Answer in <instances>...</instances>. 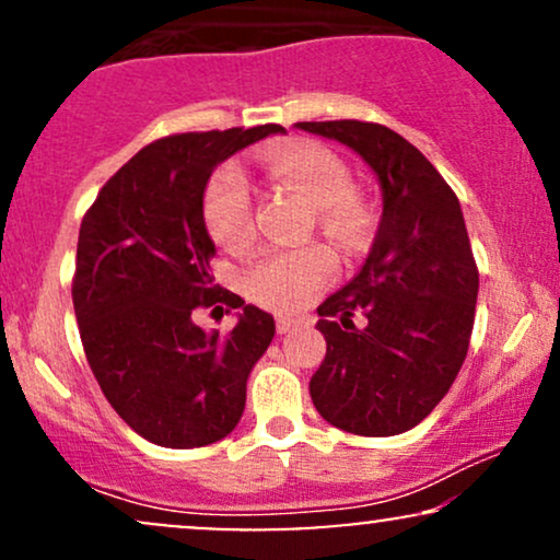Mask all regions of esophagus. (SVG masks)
<instances>
[{
  "label": "esophagus",
  "mask_w": 560,
  "mask_h": 560,
  "mask_svg": "<svg viewBox=\"0 0 560 560\" xmlns=\"http://www.w3.org/2000/svg\"><path fill=\"white\" fill-rule=\"evenodd\" d=\"M300 320L298 318H289V316H276V331L279 334H289L292 329H298Z\"/></svg>",
  "instance_id": "esophagus-1"
}]
</instances>
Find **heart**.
<instances>
[{"label": "heart", "instance_id": "heart-1", "mask_svg": "<svg viewBox=\"0 0 560 560\" xmlns=\"http://www.w3.org/2000/svg\"><path fill=\"white\" fill-rule=\"evenodd\" d=\"M260 165L276 182L292 186L311 205L316 218L345 247L363 231V208L347 191V168L331 150L316 141H281L260 155ZM205 223L223 247L244 249L255 236L253 186L240 165L229 163L213 173L202 199ZM337 258L326 244L294 249H268L244 271L249 300L273 311H294L334 276Z\"/></svg>", "mask_w": 560, "mask_h": 560}]
</instances>
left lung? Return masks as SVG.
<instances>
[{"instance_id": "obj_1", "label": "left lung", "mask_w": 560, "mask_h": 560, "mask_svg": "<svg viewBox=\"0 0 560 560\" xmlns=\"http://www.w3.org/2000/svg\"><path fill=\"white\" fill-rule=\"evenodd\" d=\"M298 128L350 147L382 189L369 258L318 307L326 358L311 378L313 405L342 432L402 434L432 413L466 361L479 271L460 202L387 126L324 120Z\"/></svg>"}]
</instances>
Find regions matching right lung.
Wrapping results in <instances>:
<instances>
[{"instance_id": "right-lung-1", "label": "right lung", "mask_w": 560, "mask_h": 560, "mask_svg": "<svg viewBox=\"0 0 560 560\" xmlns=\"http://www.w3.org/2000/svg\"><path fill=\"white\" fill-rule=\"evenodd\" d=\"M268 133L284 128L152 141L102 186L81 221L73 307L83 352L115 413L160 447L213 445L234 432L249 371L273 339L271 313L218 294L202 213L218 165ZM218 299L243 307L226 338L190 320Z\"/></svg>"}]
</instances>
